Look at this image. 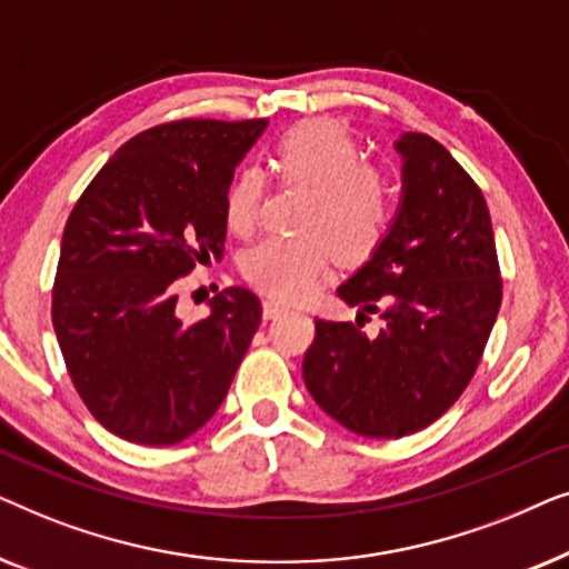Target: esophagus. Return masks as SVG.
<instances>
[{"label": "esophagus", "mask_w": 569, "mask_h": 569, "mask_svg": "<svg viewBox=\"0 0 569 569\" xmlns=\"http://www.w3.org/2000/svg\"><path fill=\"white\" fill-rule=\"evenodd\" d=\"M284 310H287L284 302H279L274 298L263 300V318H277V316H282Z\"/></svg>", "instance_id": "1"}]
</instances>
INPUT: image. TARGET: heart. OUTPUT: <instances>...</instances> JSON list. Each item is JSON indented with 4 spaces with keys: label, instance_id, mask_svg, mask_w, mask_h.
I'll list each match as a JSON object with an SVG mask.
<instances>
[{
    "label": "heart",
    "instance_id": "heart-1",
    "mask_svg": "<svg viewBox=\"0 0 569 569\" xmlns=\"http://www.w3.org/2000/svg\"><path fill=\"white\" fill-rule=\"evenodd\" d=\"M282 181L313 186L300 220L302 236H271L240 256V271L253 287L279 300H302L321 284L339 256L365 261L383 243L393 220L388 178L365 162V150L345 123L308 119L287 129L274 144ZM263 173L243 166L222 197L224 224L251 236L261 222Z\"/></svg>",
    "mask_w": 569,
    "mask_h": 569
}]
</instances>
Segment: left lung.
<instances>
[{
    "label": "left lung",
    "mask_w": 569,
    "mask_h": 569,
    "mask_svg": "<svg viewBox=\"0 0 569 569\" xmlns=\"http://www.w3.org/2000/svg\"><path fill=\"white\" fill-rule=\"evenodd\" d=\"M399 214L339 298L380 313L368 339L352 321L316 318L302 380L326 415L362 438L425 430L458 401L502 302L485 193L438 139L407 131Z\"/></svg>",
    "instance_id": "obj_1"
}]
</instances>
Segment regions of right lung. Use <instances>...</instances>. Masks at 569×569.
Returning <instances> with one entry per match:
<instances>
[{"label":"right lung","instance_id":"add662e5","mask_svg":"<svg viewBox=\"0 0 569 569\" xmlns=\"http://www.w3.org/2000/svg\"><path fill=\"white\" fill-rule=\"evenodd\" d=\"M263 129L181 119L139 131L69 214L53 331L84 407L123 440L173 446L207 425L259 329L261 300L246 287L183 321L176 279L222 259L224 189Z\"/></svg>","mask_w":569,"mask_h":569}]
</instances>
